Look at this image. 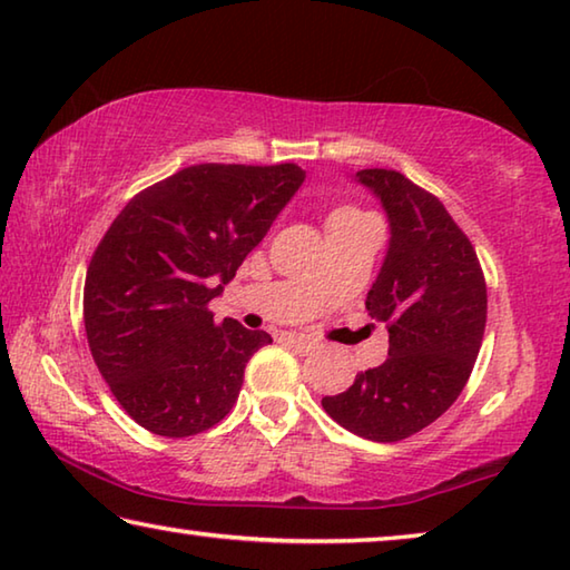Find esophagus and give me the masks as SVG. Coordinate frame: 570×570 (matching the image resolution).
Segmentation results:
<instances>
[{
  "label": "esophagus",
  "instance_id": "34e87169",
  "mask_svg": "<svg viewBox=\"0 0 570 570\" xmlns=\"http://www.w3.org/2000/svg\"><path fill=\"white\" fill-rule=\"evenodd\" d=\"M282 342L286 346H292V350L298 354H308L312 350H316V342L308 340V336H302V334H284Z\"/></svg>",
  "mask_w": 570,
  "mask_h": 570
}]
</instances>
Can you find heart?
<instances>
[{
	"label": "heart",
	"instance_id": "b5f03b06",
	"mask_svg": "<svg viewBox=\"0 0 570 570\" xmlns=\"http://www.w3.org/2000/svg\"><path fill=\"white\" fill-rule=\"evenodd\" d=\"M346 216H360V214H356V210H352V208H342V210H336L332 218H346Z\"/></svg>",
	"mask_w": 570,
	"mask_h": 570
}]
</instances>
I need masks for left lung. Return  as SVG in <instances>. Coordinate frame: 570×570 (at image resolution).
<instances>
[{
  "mask_svg": "<svg viewBox=\"0 0 570 570\" xmlns=\"http://www.w3.org/2000/svg\"><path fill=\"white\" fill-rule=\"evenodd\" d=\"M354 180L390 224L387 254L366 294V312L390 332V356L322 407L354 435L397 442L435 422L465 387L488 292L475 248L435 196L397 170H356Z\"/></svg>",
  "mask_w": 570,
  "mask_h": 570,
  "instance_id": "8db88e82",
  "label": "left lung"
}]
</instances>
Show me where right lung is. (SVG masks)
Wrapping results in <instances>:
<instances>
[{"instance_id": "1", "label": "right lung", "mask_w": 570, "mask_h": 570, "mask_svg": "<svg viewBox=\"0 0 570 570\" xmlns=\"http://www.w3.org/2000/svg\"><path fill=\"white\" fill-rule=\"evenodd\" d=\"M304 178L294 163L183 168L138 193L102 236L85 278V332L115 400L153 435H198L236 404L246 362L272 336L216 324L208 302Z\"/></svg>"}]
</instances>
